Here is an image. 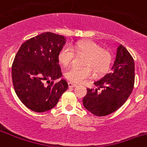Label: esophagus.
Instances as JSON below:
<instances>
[{
    "label": "esophagus",
    "instance_id": "34e87169",
    "mask_svg": "<svg viewBox=\"0 0 147 147\" xmlns=\"http://www.w3.org/2000/svg\"><path fill=\"white\" fill-rule=\"evenodd\" d=\"M68 86H69V88H75V87L78 86V85L75 83H73V82H69V83H68Z\"/></svg>",
    "mask_w": 147,
    "mask_h": 147
}]
</instances>
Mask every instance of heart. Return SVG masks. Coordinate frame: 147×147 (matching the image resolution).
Returning a JSON list of instances; mask_svg holds the SVG:
<instances>
[{
  "mask_svg": "<svg viewBox=\"0 0 147 147\" xmlns=\"http://www.w3.org/2000/svg\"><path fill=\"white\" fill-rule=\"evenodd\" d=\"M73 49L78 55H85L82 64L83 67H72L65 72V77L69 81L75 83H82L92 76V71L95 75L105 73L110 67L113 60L112 52L104 49L98 43L92 40H80L65 45L58 55L59 62L67 66L74 58Z\"/></svg>",
  "mask_w": 147,
  "mask_h": 147,
  "instance_id": "b5f03b06",
  "label": "heart"
}]
</instances>
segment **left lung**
<instances>
[{
  "label": "left lung",
  "instance_id": "1",
  "mask_svg": "<svg viewBox=\"0 0 147 147\" xmlns=\"http://www.w3.org/2000/svg\"><path fill=\"white\" fill-rule=\"evenodd\" d=\"M134 80V61L127 49L120 45L111 70L94 82L98 89H87L82 100L84 107L97 116L111 114L126 102L133 90Z\"/></svg>",
  "mask_w": 147,
  "mask_h": 147
}]
</instances>
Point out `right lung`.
Returning <instances> with one entry per match:
<instances>
[{
  "label": "right lung",
  "instance_id": "right-lung-1",
  "mask_svg": "<svg viewBox=\"0 0 147 147\" xmlns=\"http://www.w3.org/2000/svg\"><path fill=\"white\" fill-rule=\"evenodd\" d=\"M65 44L63 36L46 32L22 44L12 64L14 90L22 103L34 112L47 111L68 88L62 77L58 55Z\"/></svg>",
  "mask_w": 147,
  "mask_h": 147
}]
</instances>
